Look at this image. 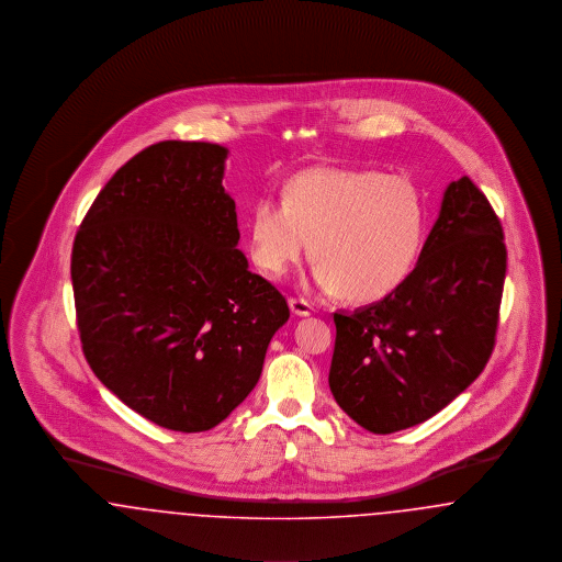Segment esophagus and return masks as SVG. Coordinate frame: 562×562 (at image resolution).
I'll return each mask as SVG.
<instances>
[{"mask_svg": "<svg viewBox=\"0 0 562 562\" xmlns=\"http://www.w3.org/2000/svg\"><path fill=\"white\" fill-rule=\"evenodd\" d=\"M289 305H291L294 316H312V312H314L312 303L305 301V299H301V296H291V299H289Z\"/></svg>", "mask_w": 562, "mask_h": 562, "instance_id": "34e87169", "label": "esophagus"}]
</instances>
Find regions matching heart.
Listing matches in <instances>:
<instances>
[{"mask_svg":"<svg viewBox=\"0 0 562 562\" xmlns=\"http://www.w3.org/2000/svg\"><path fill=\"white\" fill-rule=\"evenodd\" d=\"M426 225L424 195L408 177L321 166L291 177L282 202H255L250 257L269 276H282L312 246L316 284L369 303L408 278L422 255Z\"/></svg>","mask_w":562,"mask_h":562,"instance_id":"obj_1","label":"heart"}]
</instances>
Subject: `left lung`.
<instances>
[{
  "label": "left lung",
  "instance_id": "left-lung-1",
  "mask_svg": "<svg viewBox=\"0 0 562 562\" xmlns=\"http://www.w3.org/2000/svg\"><path fill=\"white\" fill-rule=\"evenodd\" d=\"M508 250L486 195L453 181L419 261L396 291L335 314L328 385L373 434L424 424L486 367L497 335Z\"/></svg>",
  "mask_w": 562,
  "mask_h": 562
}]
</instances>
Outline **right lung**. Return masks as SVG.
Instances as JSON below:
<instances>
[{"label": "right lung", "instance_id": "obj_1", "mask_svg": "<svg viewBox=\"0 0 562 562\" xmlns=\"http://www.w3.org/2000/svg\"><path fill=\"white\" fill-rule=\"evenodd\" d=\"M227 149L160 140L101 189L74 240L81 349L126 406L172 431L218 426L257 385L291 312L238 250Z\"/></svg>", "mask_w": 562, "mask_h": 562}]
</instances>
